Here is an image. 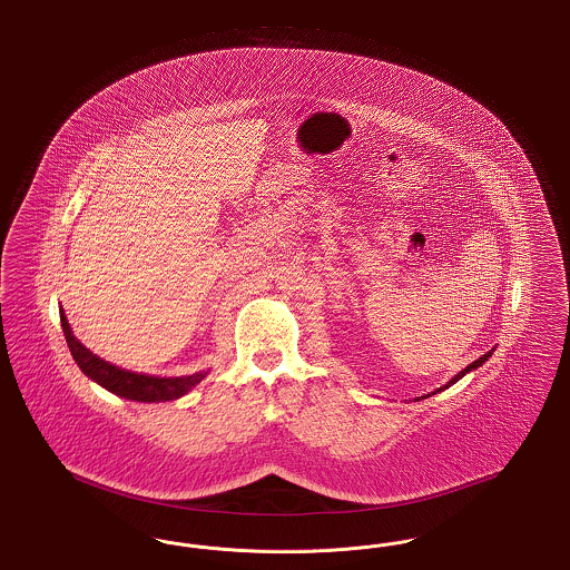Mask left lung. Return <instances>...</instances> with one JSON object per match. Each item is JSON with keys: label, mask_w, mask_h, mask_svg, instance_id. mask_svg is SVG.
Instances as JSON below:
<instances>
[{"label": "left lung", "mask_w": 570, "mask_h": 570, "mask_svg": "<svg viewBox=\"0 0 570 570\" xmlns=\"http://www.w3.org/2000/svg\"><path fill=\"white\" fill-rule=\"evenodd\" d=\"M492 352H494V350H492ZM492 352H488V354H483V356H481V358H478V361H475V363H471V365L466 366V368H462V371H460V373H458V375H455V377H452V380H450V382H448V384H445V386L436 387V390H434V392H431V394H436V392H441V390H445V387L452 386V384H455V382H458V380H460V377H464V375H466V373H469V371H473V368H478V366L483 365V363H485V361H488V358H490V356H492ZM431 394H424V396H417V399H415V401H420V399H426V396H431Z\"/></svg>", "instance_id": "obj_1"}]
</instances>
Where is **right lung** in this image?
<instances>
[{
  "label": "right lung",
  "instance_id": "add662e5",
  "mask_svg": "<svg viewBox=\"0 0 570 570\" xmlns=\"http://www.w3.org/2000/svg\"><path fill=\"white\" fill-rule=\"evenodd\" d=\"M61 326H63L69 352H71L73 361L82 368V373L116 396L137 401V403L174 401L197 386L207 375V371H199V373L183 375V377H155V375L125 371L120 366L110 365L104 358L95 356L91 350H87L82 343L78 342L71 333V326H69L63 309H61Z\"/></svg>",
  "mask_w": 570,
  "mask_h": 570
}]
</instances>
